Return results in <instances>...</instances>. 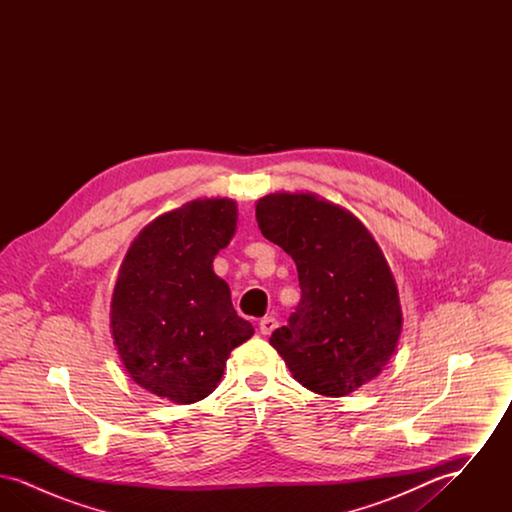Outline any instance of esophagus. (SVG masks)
Here are the masks:
<instances>
[{
  "label": "esophagus",
  "mask_w": 512,
  "mask_h": 512,
  "mask_svg": "<svg viewBox=\"0 0 512 512\" xmlns=\"http://www.w3.org/2000/svg\"><path fill=\"white\" fill-rule=\"evenodd\" d=\"M276 328H278V320H276V318H261V322H259V330H261V334H263V336H270Z\"/></svg>",
  "instance_id": "esophagus-1"
}]
</instances>
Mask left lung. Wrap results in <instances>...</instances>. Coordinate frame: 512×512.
<instances>
[{
  "instance_id": "1",
  "label": "left lung",
  "mask_w": 512,
  "mask_h": 512,
  "mask_svg": "<svg viewBox=\"0 0 512 512\" xmlns=\"http://www.w3.org/2000/svg\"><path fill=\"white\" fill-rule=\"evenodd\" d=\"M268 242L299 272L301 301L270 345L307 390L343 397L390 363L403 330L382 247L345 207L311 192H274L255 205Z\"/></svg>"
}]
</instances>
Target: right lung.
Segmentation results:
<instances>
[{"label":"right lung","mask_w":512,"mask_h":512,"mask_svg":"<svg viewBox=\"0 0 512 512\" xmlns=\"http://www.w3.org/2000/svg\"><path fill=\"white\" fill-rule=\"evenodd\" d=\"M236 226L234 199H194L151 220L122 259L111 336L128 376L161 399H205L219 386L230 351L255 334L213 270Z\"/></svg>","instance_id":"1"}]
</instances>
